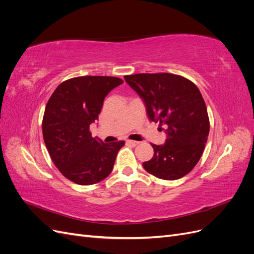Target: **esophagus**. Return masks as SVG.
<instances>
[{
	"instance_id": "34e87169",
	"label": "esophagus",
	"mask_w": 254,
	"mask_h": 254,
	"mask_svg": "<svg viewBox=\"0 0 254 254\" xmlns=\"http://www.w3.org/2000/svg\"><path fill=\"white\" fill-rule=\"evenodd\" d=\"M126 143H127V144H129V145H132V146H136V145H139V144H140V142H137V141H132V140H127V141H126Z\"/></svg>"
}]
</instances>
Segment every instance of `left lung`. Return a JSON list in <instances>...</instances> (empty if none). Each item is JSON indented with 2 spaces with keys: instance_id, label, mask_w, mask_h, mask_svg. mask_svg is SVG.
<instances>
[{
  "instance_id": "obj_1",
  "label": "left lung",
  "mask_w": 254,
  "mask_h": 254,
  "mask_svg": "<svg viewBox=\"0 0 254 254\" xmlns=\"http://www.w3.org/2000/svg\"><path fill=\"white\" fill-rule=\"evenodd\" d=\"M143 99L151 122L160 123L167 139L151 144L153 157L143 163L146 172L163 180L188 175L201 158L210 131V121L200 91L195 83L170 73L124 76Z\"/></svg>"
}]
</instances>
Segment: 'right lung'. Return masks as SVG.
<instances>
[{"mask_svg":"<svg viewBox=\"0 0 254 254\" xmlns=\"http://www.w3.org/2000/svg\"><path fill=\"white\" fill-rule=\"evenodd\" d=\"M123 83L110 76H80L60 83L45 107L42 132L54 164L65 178L80 186L104 180L113 170L124 141L104 143L92 137L105 97Z\"/></svg>","mask_w":254,"mask_h":254,"instance_id":"add662e5","label":"right lung"}]
</instances>
